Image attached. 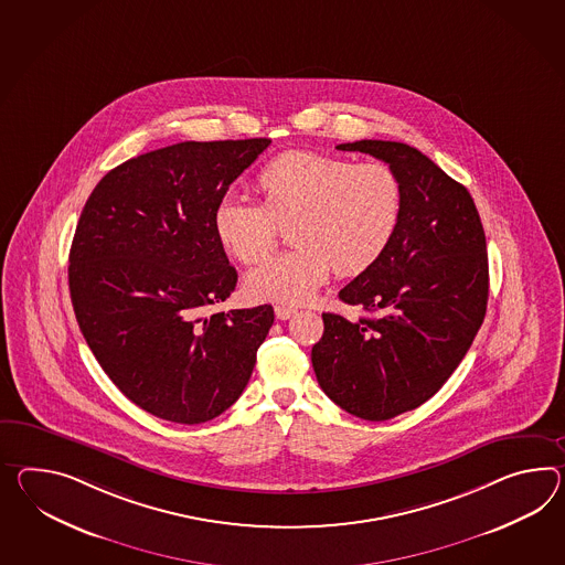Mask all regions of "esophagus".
I'll use <instances>...</instances> for the list:
<instances>
[{"label":"esophagus","instance_id":"obj_1","mask_svg":"<svg viewBox=\"0 0 565 565\" xmlns=\"http://www.w3.org/2000/svg\"><path fill=\"white\" fill-rule=\"evenodd\" d=\"M298 312V308H294V306H276V317L279 320H288V318L294 317Z\"/></svg>","mask_w":565,"mask_h":565}]
</instances>
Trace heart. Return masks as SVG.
I'll return each instance as SVG.
<instances>
[{
  "label": "heart",
  "instance_id": "1",
  "mask_svg": "<svg viewBox=\"0 0 565 565\" xmlns=\"http://www.w3.org/2000/svg\"><path fill=\"white\" fill-rule=\"evenodd\" d=\"M262 204L224 195L214 210V234L236 262H263L288 226L296 247L263 263L245 279L259 302H310L332 269L359 276L382 259L398 233L404 188L385 161L353 163L327 152L286 151L257 173Z\"/></svg>",
  "mask_w": 565,
  "mask_h": 565
}]
</instances>
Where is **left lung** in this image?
<instances>
[{"label":"left lung","mask_w":565,"mask_h":565,"mask_svg":"<svg viewBox=\"0 0 565 565\" xmlns=\"http://www.w3.org/2000/svg\"><path fill=\"white\" fill-rule=\"evenodd\" d=\"M396 169L404 188L398 233L382 259L339 298L377 318L324 312L312 367L324 394L363 420H387L435 396L466 358L488 303V253L468 190L404 142L358 140Z\"/></svg>","instance_id":"left-lung-1"}]
</instances>
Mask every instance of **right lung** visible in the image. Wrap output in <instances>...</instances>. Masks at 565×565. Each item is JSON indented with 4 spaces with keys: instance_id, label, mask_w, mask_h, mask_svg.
Instances as JSON below:
<instances>
[{
    "instance_id": "add662e5",
    "label": "right lung",
    "mask_w": 565,
    "mask_h": 565,
    "mask_svg": "<svg viewBox=\"0 0 565 565\" xmlns=\"http://www.w3.org/2000/svg\"><path fill=\"white\" fill-rule=\"evenodd\" d=\"M269 138L178 142L108 171L70 253L75 318L102 370L142 411L200 425L231 408L274 308L210 315L236 286L214 210Z\"/></svg>"
}]
</instances>
